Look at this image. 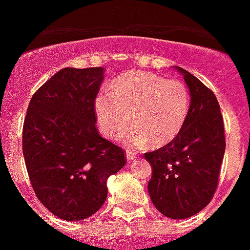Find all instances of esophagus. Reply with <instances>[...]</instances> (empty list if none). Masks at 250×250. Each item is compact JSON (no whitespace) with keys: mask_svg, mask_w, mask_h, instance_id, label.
<instances>
[{"mask_svg":"<svg viewBox=\"0 0 250 250\" xmlns=\"http://www.w3.org/2000/svg\"><path fill=\"white\" fill-rule=\"evenodd\" d=\"M125 156H127V160H128V161H132V160H135V158H136V154H133L131 150H127V152H125Z\"/></svg>","mask_w":250,"mask_h":250,"instance_id":"obj_1","label":"esophagus"}]
</instances>
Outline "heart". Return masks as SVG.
I'll use <instances>...</instances> for the list:
<instances>
[{
    "label": "heart",
    "instance_id": "b5f03b06",
    "mask_svg": "<svg viewBox=\"0 0 250 250\" xmlns=\"http://www.w3.org/2000/svg\"><path fill=\"white\" fill-rule=\"evenodd\" d=\"M190 97L186 84L149 71H128L118 78L110 92L96 98V114L102 133L110 140L123 136L139 148L152 141L162 146L174 140L186 125Z\"/></svg>",
    "mask_w": 250,
    "mask_h": 250
}]
</instances>
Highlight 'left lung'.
Returning a JSON list of instances; mask_svg holds the SVG:
<instances>
[{
  "label": "left lung",
  "instance_id": "left-lung-1",
  "mask_svg": "<svg viewBox=\"0 0 250 250\" xmlns=\"http://www.w3.org/2000/svg\"><path fill=\"white\" fill-rule=\"evenodd\" d=\"M189 88L186 125L174 140L145 153L152 165L149 196L161 213L186 219L201 211L218 187L226 149L225 125L213 90L182 67H176Z\"/></svg>",
  "mask_w": 250,
  "mask_h": 250
}]
</instances>
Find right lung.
Instances as JSON below:
<instances>
[{
    "instance_id": "1",
    "label": "right lung",
    "mask_w": 250,
    "mask_h": 250,
    "mask_svg": "<svg viewBox=\"0 0 250 250\" xmlns=\"http://www.w3.org/2000/svg\"><path fill=\"white\" fill-rule=\"evenodd\" d=\"M104 68L66 67L29 101L23 156L41 204L64 221L93 215L107 197L106 180L125 166V150L100 136L96 97Z\"/></svg>"
}]
</instances>
